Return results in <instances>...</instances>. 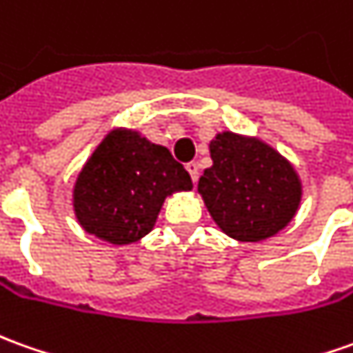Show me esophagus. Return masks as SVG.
Listing matches in <instances>:
<instances>
[{
  "label": "esophagus",
  "mask_w": 353,
  "mask_h": 353,
  "mask_svg": "<svg viewBox=\"0 0 353 353\" xmlns=\"http://www.w3.org/2000/svg\"><path fill=\"white\" fill-rule=\"evenodd\" d=\"M185 170L189 172V176H191V179H193V183H196V181H199V164H196V162H187Z\"/></svg>",
  "instance_id": "1"
}]
</instances>
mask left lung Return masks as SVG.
Returning <instances> with one entry per match:
<instances>
[{
    "label": "left lung",
    "mask_w": 353,
    "mask_h": 353,
    "mask_svg": "<svg viewBox=\"0 0 353 353\" xmlns=\"http://www.w3.org/2000/svg\"><path fill=\"white\" fill-rule=\"evenodd\" d=\"M208 148L212 166L196 189L226 236L263 241L294 220L303 187L296 168L276 148L232 131L218 133Z\"/></svg>",
    "instance_id": "left-lung-1"
}]
</instances>
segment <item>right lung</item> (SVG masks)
<instances>
[{
    "label": "right lung",
    "mask_w": 353,
    "mask_h": 353,
    "mask_svg": "<svg viewBox=\"0 0 353 353\" xmlns=\"http://www.w3.org/2000/svg\"><path fill=\"white\" fill-rule=\"evenodd\" d=\"M191 189L185 168L166 146L117 127L79 172L73 210L85 232L114 245H129L154 228L166 196Z\"/></svg>",
    "instance_id": "right-lung-1"
}]
</instances>
